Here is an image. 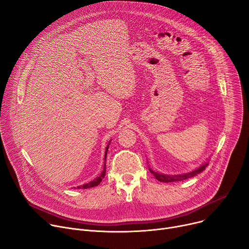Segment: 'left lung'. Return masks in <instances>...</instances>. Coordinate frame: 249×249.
Returning <instances> with one entry per match:
<instances>
[{
    "label": "left lung",
    "mask_w": 249,
    "mask_h": 249,
    "mask_svg": "<svg viewBox=\"0 0 249 249\" xmlns=\"http://www.w3.org/2000/svg\"><path fill=\"white\" fill-rule=\"evenodd\" d=\"M209 163V159L207 161H205L204 163H202L199 167H197L195 169H193L192 171L190 172H187V173H183V174H164V173H159V172H156V171H153L150 167H149V170H150V172L154 175V177L160 181V182H165V183H167V182H175V181H182V180H185V179H188L190 177H193L197 174H199L200 172H202L205 167H207V165ZM148 164V163H147Z\"/></svg>",
    "instance_id": "left-lung-1"
}]
</instances>
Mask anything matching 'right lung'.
I'll return each mask as SVG.
<instances>
[{"label":"right lung","instance_id":"add662e5","mask_svg":"<svg viewBox=\"0 0 249 249\" xmlns=\"http://www.w3.org/2000/svg\"><path fill=\"white\" fill-rule=\"evenodd\" d=\"M110 142H111V140L109 141V143H108V145H107V147H106L105 156H104V166H103V170H102V172L100 173V175H99L98 177H96L95 179H93L92 181L88 182V183H85V184H83V185H81V186H78V187H77L78 189H80V188H82V189H87V188H91V187L98 186L99 184L101 183L102 179L105 177V174H106V157H107V152H108Z\"/></svg>","mask_w":249,"mask_h":249}]
</instances>
